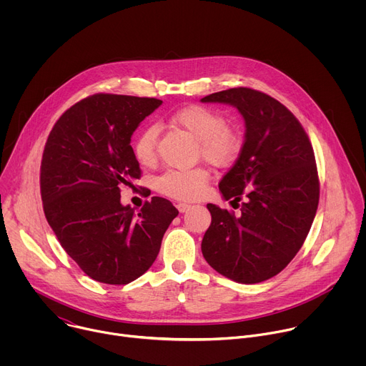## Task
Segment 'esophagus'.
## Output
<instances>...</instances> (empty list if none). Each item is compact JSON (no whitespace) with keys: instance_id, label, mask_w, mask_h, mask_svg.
Returning <instances> with one entry per match:
<instances>
[{"instance_id":"esophagus-1","label":"esophagus","mask_w":366,"mask_h":366,"mask_svg":"<svg viewBox=\"0 0 366 366\" xmlns=\"http://www.w3.org/2000/svg\"><path fill=\"white\" fill-rule=\"evenodd\" d=\"M177 208H178V210H179L181 213H185V212L189 210L191 205H189L188 202H178V204H177Z\"/></svg>"}]
</instances>
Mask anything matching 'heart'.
<instances>
[{"instance_id":"heart-1","label":"heart","mask_w":366,"mask_h":366,"mask_svg":"<svg viewBox=\"0 0 366 366\" xmlns=\"http://www.w3.org/2000/svg\"><path fill=\"white\" fill-rule=\"evenodd\" d=\"M171 123L198 143L201 158L213 167H226L232 164L240 152L242 139L236 130L227 126L226 117L219 112L189 106L177 112ZM156 140L158 130L144 129L133 143L136 159L142 165H150L156 158ZM208 181V174L201 168L169 169L162 174L156 185L162 194L177 198H194Z\"/></svg>"}]
</instances>
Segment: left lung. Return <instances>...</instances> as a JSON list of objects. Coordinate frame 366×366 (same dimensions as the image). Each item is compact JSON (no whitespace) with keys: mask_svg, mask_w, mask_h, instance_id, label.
<instances>
[{"mask_svg":"<svg viewBox=\"0 0 366 366\" xmlns=\"http://www.w3.org/2000/svg\"><path fill=\"white\" fill-rule=\"evenodd\" d=\"M201 102L236 107L246 127L239 158L219 184L239 214L207 204L212 224L202 256L232 281H267L291 262L315 220L320 194L315 152L294 114L264 92L230 88Z\"/></svg>","mask_w":366,"mask_h":366,"instance_id":"obj_1","label":"left lung"}]
</instances>
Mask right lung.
<instances>
[{
    "label": "right lung",
    "mask_w": 366,
    "mask_h": 366,
    "mask_svg": "<svg viewBox=\"0 0 366 366\" xmlns=\"http://www.w3.org/2000/svg\"><path fill=\"white\" fill-rule=\"evenodd\" d=\"M161 104L95 94L66 110L47 137L40 167L44 216L65 252L98 282L124 285L143 275L178 216L162 197L139 212L120 201L122 188L140 178L132 134Z\"/></svg>",
    "instance_id": "1"
}]
</instances>
